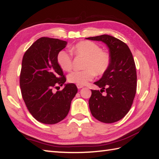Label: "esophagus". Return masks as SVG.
<instances>
[{
	"instance_id": "obj_1",
	"label": "esophagus",
	"mask_w": 159,
	"mask_h": 159,
	"mask_svg": "<svg viewBox=\"0 0 159 159\" xmlns=\"http://www.w3.org/2000/svg\"><path fill=\"white\" fill-rule=\"evenodd\" d=\"M83 86H82V85H77V88L79 89L83 88Z\"/></svg>"
}]
</instances>
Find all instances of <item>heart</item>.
Masks as SVG:
<instances>
[{"instance_id":"obj_1","label":"heart","mask_w":159,"mask_h":159,"mask_svg":"<svg viewBox=\"0 0 159 159\" xmlns=\"http://www.w3.org/2000/svg\"><path fill=\"white\" fill-rule=\"evenodd\" d=\"M72 51L78 57L85 58L83 70L74 71L71 72L67 79L71 83L84 85L92 80L95 74L102 75L109 69L111 64L110 55L102 51V48L97 43L91 41H82L74 45ZM57 63L64 71H70L72 67V56L70 53L61 50L57 57Z\"/></svg>"}]
</instances>
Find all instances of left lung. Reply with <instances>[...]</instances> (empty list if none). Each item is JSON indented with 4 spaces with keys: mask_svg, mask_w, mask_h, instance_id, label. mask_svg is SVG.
Returning a JSON list of instances; mask_svg holds the SVG:
<instances>
[{
    "mask_svg": "<svg viewBox=\"0 0 159 159\" xmlns=\"http://www.w3.org/2000/svg\"><path fill=\"white\" fill-rule=\"evenodd\" d=\"M86 39L105 43L111 57L109 69L94 83L102 89H92L89 100L91 113L101 122H116L130 111L135 96L137 72L133 55L126 43L113 36L102 35ZM103 91L107 95H102Z\"/></svg>",
    "mask_w": 159,
    "mask_h": 159,
    "instance_id": "left-lung-1",
    "label": "left lung"
}]
</instances>
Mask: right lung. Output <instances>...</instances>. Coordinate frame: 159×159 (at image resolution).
<instances>
[{
  "mask_svg": "<svg viewBox=\"0 0 159 159\" xmlns=\"http://www.w3.org/2000/svg\"><path fill=\"white\" fill-rule=\"evenodd\" d=\"M66 44V41L43 37L23 56L20 75L22 98L30 113L43 124H55L63 120L78 92L74 83L66 84L61 91L54 90L66 81L57 60Z\"/></svg>",
  "mask_w": 159,
  "mask_h": 159,
  "instance_id": "add662e5",
  "label": "right lung"
}]
</instances>
